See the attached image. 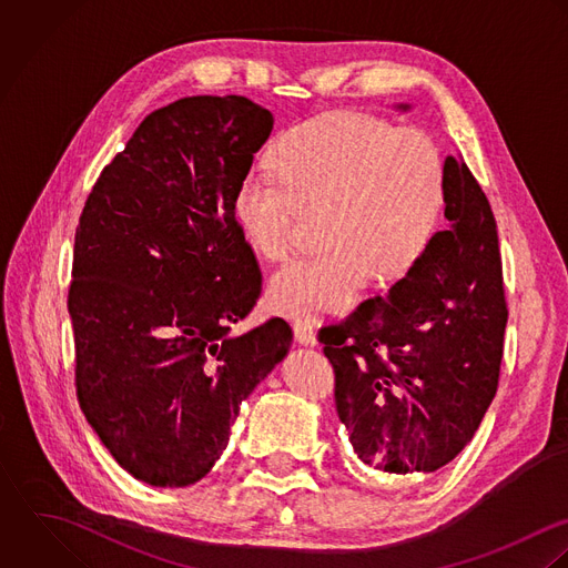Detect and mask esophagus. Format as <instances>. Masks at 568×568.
<instances>
[{"label": "esophagus", "instance_id": "34e87169", "mask_svg": "<svg viewBox=\"0 0 568 568\" xmlns=\"http://www.w3.org/2000/svg\"><path fill=\"white\" fill-rule=\"evenodd\" d=\"M294 334H296V341L301 342L303 346H316V344H318L316 332H314V327H312L310 321L296 318V321H294Z\"/></svg>", "mask_w": 568, "mask_h": 568}]
</instances>
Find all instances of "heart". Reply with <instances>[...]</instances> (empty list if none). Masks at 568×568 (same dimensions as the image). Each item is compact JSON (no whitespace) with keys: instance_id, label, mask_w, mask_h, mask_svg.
I'll list each match as a JSON object with an SVG mask.
<instances>
[{"instance_id":"1","label":"heart","mask_w":568,"mask_h":568,"mask_svg":"<svg viewBox=\"0 0 568 568\" xmlns=\"http://www.w3.org/2000/svg\"><path fill=\"white\" fill-rule=\"evenodd\" d=\"M439 144L419 129L338 112L290 129L270 173H247L234 191V220L247 245L283 258L298 215L316 217L321 250L292 258L267 283V301L290 316H336L371 276L395 281L430 247L446 209Z\"/></svg>"}]
</instances>
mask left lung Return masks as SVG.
I'll list each match as a JSON object with an SVG mask.
<instances>
[{
    "label": "left lung",
    "instance_id": "obj_1",
    "mask_svg": "<svg viewBox=\"0 0 568 568\" xmlns=\"http://www.w3.org/2000/svg\"><path fill=\"white\" fill-rule=\"evenodd\" d=\"M408 112L410 105H397ZM448 230L386 296L318 332L336 408L366 471L430 474L474 437L498 388L507 303L485 193L446 158Z\"/></svg>",
    "mask_w": 568,
    "mask_h": 568
}]
</instances>
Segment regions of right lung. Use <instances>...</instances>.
Returning <instances> with one entry per match:
<instances>
[{
  "instance_id": "right-lung-1",
  "label": "right lung",
  "mask_w": 568,
  "mask_h": 568,
  "mask_svg": "<svg viewBox=\"0 0 568 568\" xmlns=\"http://www.w3.org/2000/svg\"><path fill=\"white\" fill-rule=\"evenodd\" d=\"M272 126L245 97L180 99L140 122L81 213L77 395L118 465L149 485L204 478L241 402L290 351L283 318L230 334L261 294L234 191Z\"/></svg>"
}]
</instances>
